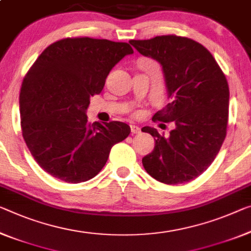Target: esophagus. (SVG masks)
Segmentation results:
<instances>
[{"mask_svg": "<svg viewBox=\"0 0 251 251\" xmlns=\"http://www.w3.org/2000/svg\"><path fill=\"white\" fill-rule=\"evenodd\" d=\"M130 129H131V133H132V134H137V133H140L141 132L140 126H138L131 125L130 126Z\"/></svg>", "mask_w": 251, "mask_h": 251, "instance_id": "1", "label": "esophagus"}]
</instances>
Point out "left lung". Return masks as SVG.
Segmentation results:
<instances>
[{
    "instance_id": "left-lung-1",
    "label": "left lung",
    "mask_w": 251,
    "mask_h": 251,
    "mask_svg": "<svg viewBox=\"0 0 251 251\" xmlns=\"http://www.w3.org/2000/svg\"><path fill=\"white\" fill-rule=\"evenodd\" d=\"M129 42L161 66L169 103L152 120L174 125L168 137L151 126L141 129L155 138V148L142 158V165L161 183L191 182L206 171L225 141L229 113L226 76L209 50L188 38L158 36Z\"/></svg>"
}]
</instances>
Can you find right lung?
Returning a JSON list of instances; mask_svg holds the SVG:
<instances>
[{"label": "right lung", "instance_id": "1", "mask_svg": "<svg viewBox=\"0 0 251 251\" xmlns=\"http://www.w3.org/2000/svg\"><path fill=\"white\" fill-rule=\"evenodd\" d=\"M133 53L126 42L67 38L46 48L22 82V136L34 160L66 183L93 178L111 148L129 136L126 123L87 122L91 96L101 93L107 75Z\"/></svg>", "mask_w": 251, "mask_h": 251}]
</instances>
